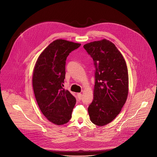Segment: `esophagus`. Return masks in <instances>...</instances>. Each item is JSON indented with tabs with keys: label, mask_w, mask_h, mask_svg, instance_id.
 Returning a JSON list of instances; mask_svg holds the SVG:
<instances>
[{
	"label": "esophagus",
	"mask_w": 157,
	"mask_h": 157,
	"mask_svg": "<svg viewBox=\"0 0 157 157\" xmlns=\"http://www.w3.org/2000/svg\"><path fill=\"white\" fill-rule=\"evenodd\" d=\"M77 96H78V98L79 100H81V98H82V94L81 93H78Z\"/></svg>",
	"instance_id": "obj_1"
}]
</instances>
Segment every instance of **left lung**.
<instances>
[{"label":"left lung","instance_id":"left-lung-1","mask_svg":"<svg viewBox=\"0 0 157 157\" xmlns=\"http://www.w3.org/2000/svg\"><path fill=\"white\" fill-rule=\"evenodd\" d=\"M96 68L94 98L88 107L91 121L103 126L120 113L128 93V75L125 61L115 44L103 39L83 46Z\"/></svg>","mask_w":157,"mask_h":157}]
</instances>
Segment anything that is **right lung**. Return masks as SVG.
<instances>
[{"label":"right lung","mask_w":157,"mask_h":157,"mask_svg":"<svg viewBox=\"0 0 157 157\" xmlns=\"http://www.w3.org/2000/svg\"><path fill=\"white\" fill-rule=\"evenodd\" d=\"M80 46V43L56 40L40 55L35 65L32 85L37 104L44 117L58 125L69 122L76 102L63 87L66 58Z\"/></svg>","instance_id":"1"}]
</instances>
